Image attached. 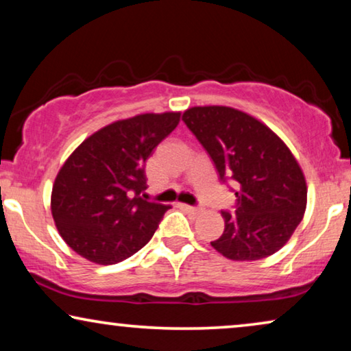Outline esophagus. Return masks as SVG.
<instances>
[{"mask_svg":"<svg viewBox=\"0 0 351 351\" xmlns=\"http://www.w3.org/2000/svg\"><path fill=\"white\" fill-rule=\"evenodd\" d=\"M182 208H184L185 210H189V213H191V214H201V213H203V209H201V208H195V206L182 204Z\"/></svg>","mask_w":351,"mask_h":351,"instance_id":"esophagus-1","label":"esophagus"}]
</instances>
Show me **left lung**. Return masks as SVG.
I'll return each mask as SVG.
<instances>
[{"label":"left lung","instance_id":"left-lung-1","mask_svg":"<svg viewBox=\"0 0 351 351\" xmlns=\"http://www.w3.org/2000/svg\"><path fill=\"white\" fill-rule=\"evenodd\" d=\"M182 119L234 182L237 209L223 210L222 237L210 241L230 261H261L285 246L306 208V182L289 148L270 128L232 107H191Z\"/></svg>","mask_w":351,"mask_h":351}]
</instances>
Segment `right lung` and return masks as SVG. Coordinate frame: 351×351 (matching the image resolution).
<instances>
[{"instance_id":"obj_1","label":"right lung","mask_w":351,"mask_h":351,"mask_svg":"<svg viewBox=\"0 0 351 351\" xmlns=\"http://www.w3.org/2000/svg\"><path fill=\"white\" fill-rule=\"evenodd\" d=\"M180 121L179 112L119 119L89 136L60 167L51 210L81 257L113 265L145 246L169 206L141 198L145 161Z\"/></svg>"}]
</instances>
